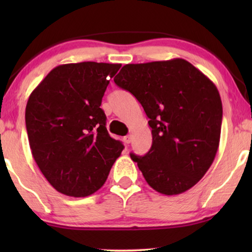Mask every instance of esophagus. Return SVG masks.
I'll use <instances>...</instances> for the list:
<instances>
[{"label": "esophagus", "instance_id": "obj_1", "mask_svg": "<svg viewBox=\"0 0 252 252\" xmlns=\"http://www.w3.org/2000/svg\"><path fill=\"white\" fill-rule=\"evenodd\" d=\"M124 141H125V143H130V141H132V135H126L125 137H124Z\"/></svg>", "mask_w": 252, "mask_h": 252}]
</instances>
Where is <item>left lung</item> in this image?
<instances>
[{
	"mask_svg": "<svg viewBox=\"0 0 252 252\" xmlns=\"http://www.w3.org/2000/svg\"><path fill=\"white\" fill-rule=\"evenodd\" d=\"M113 80L149 118L153 146L144 156L130 154L148 185L164 195L190 189L219 147L222 104L216 85L182 58L127 64Z\"/></svg>",
	"mask_w": 252,
	"mask_h": 252,
	"instance_id": "1",
	"label": "left lung"
}]
</instances>
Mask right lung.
I'll return each instance as SVG.
<instances>
[{
  "label": "right lung",
  "instance_id": "add662e5",
  "mask_svg": "<svg viewBox=\"0 0 252 252\" xmlns=\"http://www.w3.org/2000/svg\"><path fill=\"white\" fill-rule=\"evenodd\" d=\"M120 66L96 62L60 65L30 95L25 122L33 158L62 194H94L122 154L123 143L109 135L99 108Z\"/></svg>",
  "mask_w": 252,
  "mask_h": 252
}]
</instances>
